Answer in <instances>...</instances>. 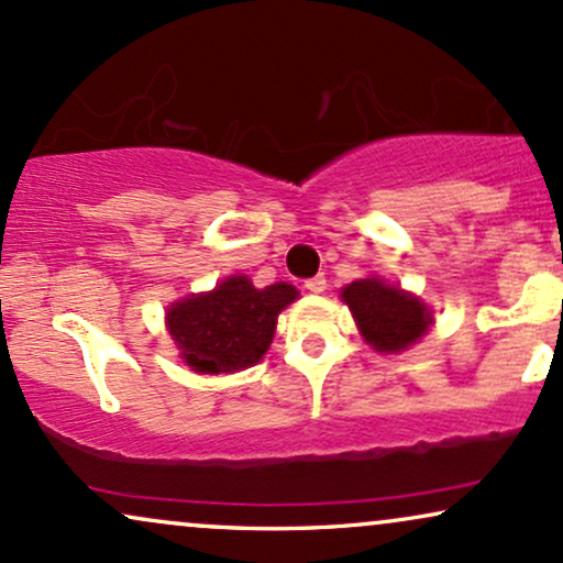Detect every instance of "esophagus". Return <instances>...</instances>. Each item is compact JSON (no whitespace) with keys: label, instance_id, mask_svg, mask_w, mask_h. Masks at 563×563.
I'll use <instances>...</instances> for the list:
<instances>
[{"label":"esophagus","instance_id":"34e87169","mask_svg":"<svg viewBox=\"0 0 563 563\" xmlns=\"http://www.w3.org/2000/svg\"><path fill=\"white\" fill-rule=\"evenodd\" d=\"M303 288H307L309 294H322V290L328 288V280H324V275H314L303 283Z\"/></svg>","mask_w":563,"mask_h":563}]
</instances>
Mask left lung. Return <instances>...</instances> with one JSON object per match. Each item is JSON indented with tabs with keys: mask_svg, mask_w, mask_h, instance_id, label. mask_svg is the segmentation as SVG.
Listing matches in <instances>:
<instances>
[{
	"mask_svg": "<svg viewBox=\"0 0 563 563\" xmlns=\"http://www.w3.org/2000/svg\"><path fill=\"white\" fill-rule=\"evenodd\" d=\"M343 301L354 311L364 341L375 351H404L424 335L432 322L428 307L377 277L354 280L343 288Z\"/></svg>",
	"mask_w": 563,
	"mask_h": 563,
	"instance_id": "obj_1",
	"label": "left lung"
}]
</instances>
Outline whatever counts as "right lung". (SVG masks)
I'll list each match as a JSON object with an SVG mask.
<instances>
[{
  "label": "right lung",
  "instance_id": "1",
  "mask_svg": "<svg viewBox=\"0 0 563 563\" xmlns=\"http://www.w3.org/2000/svg\"><path fill=\"white\" fill-rule=\"evenodd\" d=\"M296 296L286 283L260 290L249 277L235 275L212 294L175 303L167 311V328L196 372H235L260 362L273 343L277 314Z\"/></svg>",
  "mask_w": 563,
  "mask_h": 563
}]
</instances>
